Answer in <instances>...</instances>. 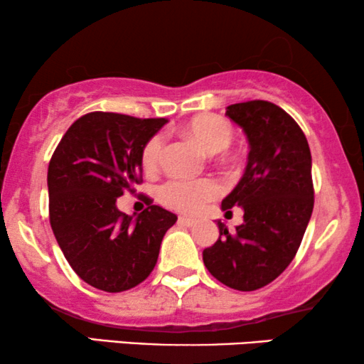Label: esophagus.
Returning <instances> with one entry per match:
<instances>
[{"label": "esophagus", "instance_id": "1", "mask_svg": "<svg viewBox=\"0 0 364 364\" xmlns=\"http://www.w3.org/2000/svg\"><path fill=\"white\" fill-rule=\"evenodd\" d=\"M178 223L183 227H193L197 223V220H193V218H188V217H178Z\"/></svg>", "mask_w": 364, "mask_h": 364}]
</instances>
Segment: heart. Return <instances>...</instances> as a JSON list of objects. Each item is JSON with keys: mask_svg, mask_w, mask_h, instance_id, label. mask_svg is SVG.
<instances>
[{"mask_svg": "<svg viewBox=\"0 0 364 364\" xmlns=\"http://www.w3.org/2000/svg\"><path fill=\"white\" fill-rule=\"evenodd\" d=\"M187 134L200 144L208 154L227 151L235 141L232 124L218 116H200L188 122ZM166 151V136L156 134L144 144L142 166L147 172L157 171ZM222 192L215 178H171L159 188V198L167 207L183 213H196L203 203L215 198Z\"/></svg>", "mask_w": 364, "mask_h": 364, "instance_id": "heart-1", "label": "heart"}]
</instances>
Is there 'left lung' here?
<instances>
[{"label":"left lung","instance_id":"obj_1","mask_svg":"<svg viewBox=\"0 0 364 364\" xmlns=\"http://www.w3.org/2000/svg\"><path fill=\"white\" fill-rule=\"evenodd\" d=\"M225 116L250 144L245 172L222 200V210L243 208V223L203 250L207 270L223 285L253 291L275 280L295 258L313 212L311 154L290 114L268 101L232 104Z\"/></svg>","mask_w":364,"mask_h":364}]
</instances>
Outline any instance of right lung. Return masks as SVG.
<instances>
[{"label": "right lung", "instance_id": "1", "mask_svg": "<svg viewBox=\"0 0 364 364\" xmlns=\"http://www.w3.org/2000/svg\"><path fill=\"white\" fill-rule=\"evenodd\" d=\"M167 121L116 112L79 117L48 167L49 222L79 278L102 291L134 288L151 275L176 213L152 205L134 218L117 197L141 183L142 149Z\"/></svg>", "mask_w": 364, "mask_h": 364}]
</instances>
